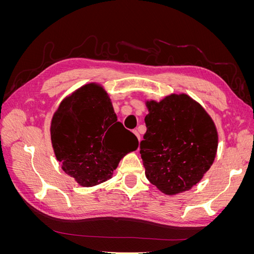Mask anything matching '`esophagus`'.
<instances>
[{
	"label": "esophagus",
	"mask_w": 254,
	"mask_h": 254,
	"mask_svg": "<svg viewBox=\"0 0 254 254\" xmlns=\"http://www.w3.org/2000/svg\"><path fill=\"white\" fill-rule=\"evenodd\" d=\"M133 133H134V134L136 135V137H137V140H139V141H140V140H141V136H140V133H139V131H137V130H136V129H134V130H133Z\"/></svg>",
	"instance_id": "obj_1"
}]
</instances>
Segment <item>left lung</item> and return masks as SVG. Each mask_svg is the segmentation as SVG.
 <instances>
[{
    "mask_svg": "<svg viewBox=\"0 0 254 254\" xmlns=\"http://www.w3.org/2000/svg\"><path fill=\"white\" fill-rule=\"evenodd\" d=\"M140 153L148 181L166 195L191 189L210 170L218 134L206 111L187 94L146 103Z\"/></svg>",
    "mask_w": 254,
    "mask_h": 254,
    "instance_id": "left-lung-1",
    "label": "left lung"
}]
</instances>
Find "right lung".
<instances>
[{
    "instance_id": "1",
    "label": "right lung",
    "mask_w": 254,
    "mask_h": 254,
    "mask_svg": "<svg viewBox=\"0 0 254 254\" xmlns=\"http://www.w3.org/2000/svg\"><path fill=\"white\" fill-rule=\"evenodd\" d=\"M51 139L64 172L86 188L110 179L121 159L139 146L96 83L82 86L61 102L52 120Z\"/></svg>"
}]
</instances>
